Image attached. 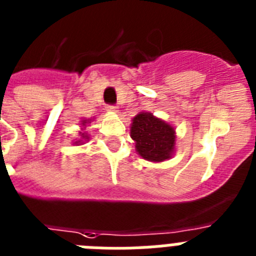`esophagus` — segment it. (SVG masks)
Wrapping results in <instances>:
<instances>
[{
	"label": "esophagus",
	"mask_w": 256,
	"mask_h": 256,
	"mask_svg": "<svg viewBox=\"0 0 256 256\" xmlns=\"http://www.w3.org/2000/svg\"><path fill=\"white\" fill-rule=\"evenodd\" d=\"M117 106H114V105H108V110L112 112V113H116L117 112Z\"/></svg>",
	"instance_id": "34e87169"
}]
</instances>
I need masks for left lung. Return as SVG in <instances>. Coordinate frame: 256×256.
Listing matches in <instances>:
<instances>
[{"label":"left lung","mask_w":256,"mask_h":256,"mask_svg":"<svg viewBox=\"0 0 256 256\" xmlns=\"http://www.w3.org/2000/svg\"><path fill=\"white\" fill-rule=\"evenodd\" d=\"M130 136L142 158L162 162L172 158L176 151V128L150 112H139L130 124Z\"/></svg>","instance_id":"1"}]
</instances>
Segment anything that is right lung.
I'll list each match as a JSON object with an SVG mask.
<instances>
[{"mask_svg":"<svg viewBox=\"0 0 256 256\" xmlns=\"http://www.w3.org/2000/svg\"><path fill=\"white\" fill-rule=\"evenodd\" d=\"M92 121H94V118H87V120H86V118H83V120H82L80 124H80V132H79L78 138L72 140V144L80 146V144H84L86 142L90 140V135H88V132L86 128H87V126H90V124H91Z\"/></svg>","mask_w":256,"mask_h":256,"instance_id":"right-lung-1","label":"right lung"}]
</instances>
